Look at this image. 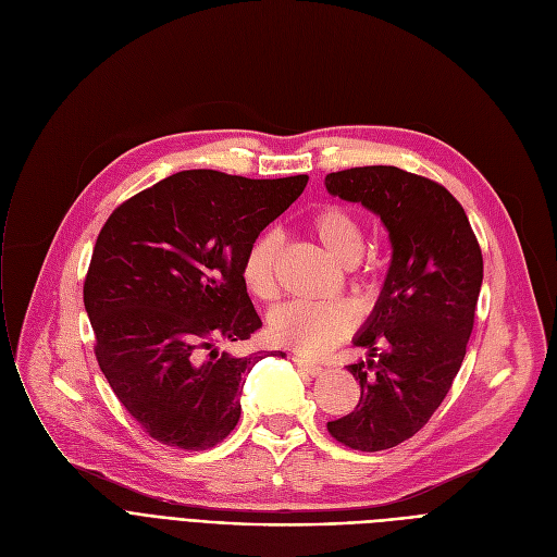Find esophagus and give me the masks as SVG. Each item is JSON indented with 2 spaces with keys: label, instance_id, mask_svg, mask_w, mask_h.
I'll return each instance as SVG.
<instances>
[{
  "label": "esophagus",
  "instance_id": "1",
  "mask_svg": "<svg viewBox=\"0 0 557 557\" xmlns=\"http://www.w3.org/2000/svg\"><path fill=\"white\" fill-rule=\"evenodd\" d=\"M294 363H296L300 370L309 372V374H320V372H323V366H318V363H313V361H309V359H305V357H300V355H294Z\"/></svg>",
  "mask_w": 557,
  "mask_h": 557
}]
</instances>
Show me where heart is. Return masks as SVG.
I'll list each match as a JSON object with an SVG mask.
<instances>
[{
	"mask_svg": "<svg viewBox=\"0 0 557 557\" xmlns=\"http://www.w3.org/2000/svg\"><path fill=\"white\" fill-rule=\"evenodd\" d=\"M309 230L323 248L352 267L363 252V234L357 216L341 205H323L309 216ZM282 242L275 232H263L242 259V280L259 300L275 298V267ZM357 325V311L343 300L334 302H286L271 315V336L277 345L296 349L298 355L320 357L330 352Z\"/></svg>",
	"mask_w": 557,
	"mask_h": 557,
	"instance_id": "obj_1",
	"label": "heart"
}]
</instances>
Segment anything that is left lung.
I'll use <instances>...</instances> for the list:
<instances>
[{
    "mask_svg": "<svg viewBox=\"0 0 557 557\" xmlns=\"http://www.w3.org/2000/svg\"><path fill=\"white\" fill-rule=\"evenodd\" d=\"M327 191L366 205L391 232V271L359 347L370 361L347 366L361 397L327 422L341 445L382 451L413 437L447 397L474 330L483 255L462 205L424 175L355 166L325 178Z\"/></svg>",
    "mask_w": 557,
    "mask_h": 557,
    "instance_id": "1",
    "label": "left lung"
}]
</instances>
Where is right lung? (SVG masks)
<instances>
[{
  "label": "right lung",
  "instance_id": "obj_1",
  "mask_svg": "<svg viewBox=\"0 0 557 557\" xmlns=\"http://www.w3.org/2000/svg\"><path fill=\"white\" fill-rule=\"evenodd\" d=\"M307 181L181 171L124 200L101 227L83 284L95 357L153 441L200 451L237 426L246 374L267 355L216 345L261 327L242 259Z\"/></svg>",
  "mask_w": 557,
  "mask_h": 557
}]
</instances>
